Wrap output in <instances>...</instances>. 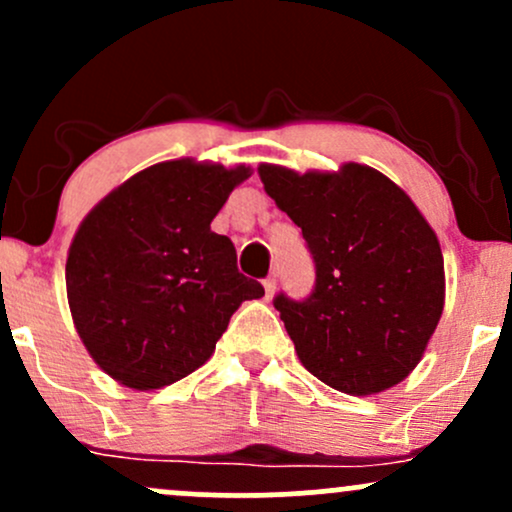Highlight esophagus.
<instances>
[{"label":"esophagus","instance_id":"obj_1","mask_svg":"<svg viewBox=\"0 0 512 512\" xmlns=\"http://www.w3.org/2000/svg\"><path fill=\"white\" fill-rule=\"evenodd\" d=\"M262 286H264V298L269 301V298H272L274 291H276V279H274V276H267V279L262 281Z\"/></svg>","mask_w":512,"mask_h":512}]
</instances>
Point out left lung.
<instances>
[{
  "instance_id": "1",
  "label": "left lung",
  "mask_w": 512,
  "mask_h": 512,
  "mask_svg": "<svg viewBox=\"0 0 512 512\" xmlns=\"http://www.w3.org/2000/svg\"><path fill=\"white\" fill-rule=\"evenodd\" d=\"M315 260L308 301L276 296L301 363L346 395H375L419 366L445 305L436 231L380 170L257 168Z\"/></svg>"
}]
</instances>
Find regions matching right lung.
Instances as JSON below:
<instances>
[{
  "label": "right lung",
  "instance_id": "add662e5",
  "mask_svg": "<svg viewBox=\"0 0 512 512\" xmlns=\"http://www.w3.org/2000/svg\"><path fill=\"white\" fill-rule=\"evenodd\" d=\"M250 166L173 158L110 190L76 228L67 301L98 368L129 390L178 383L209 361L243 301L262 284L211 231Z\"/></svg>",
  "mask_w": 512,
  "mask_h": 512
}]
</instances>
